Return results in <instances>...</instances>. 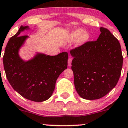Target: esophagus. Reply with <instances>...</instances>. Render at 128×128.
Masks as SVG:
<instances>
[{
  "mask_svg": "<svg viewBox=\"0 0 128 128\" xmlns=\"http://www.w3.org/2000/svg\"><path fill=\"white\" fill-rule=\"evenodd\" d=\"M72 61V59L71 58H69V59H68V66H71Z\"/></svg>",
  "mask_w": 128,
  "mask_h": 128,
  "instance_id": "obj_1",
  "label": "esophagus"
}]
</instances>
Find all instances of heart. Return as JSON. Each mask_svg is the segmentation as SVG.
Instances as JSON below:
<instances>
[{
	"label": "heart",
	"instance_id": "b5f03b06",
	"mask_svg": "<svg viewBox=\"0 0 128 128\" xmlns=\"http://www.w3.org/2000/svg\"><path fill=\"white\" fill-rule=\"evenodd\" d=\"M89 38L90 35L87 31H84L82 29H76L70 32L66 38V41L69 42H72L77 40L76 45L80 46L86 42Z\"/></svg>",
	"mask_w": 128,
	"mask_h": 128
}]
</instances>
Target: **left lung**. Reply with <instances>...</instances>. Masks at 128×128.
Here are the masks:
<instances>
[{"instance_id": "1", "label": "left lung", "mask_w": 128, "mask_h": 128, "mask_svg": "<svg viewBox=\"0 0 128 128\" xmlns=\"http://www.w3.org/2000/svg\"><path fill=\"white\" fill-rule=\"evenodd\" d=\"M100 31L97 40L70 52L75 88L82 98L90 100L101 98L114 88L123 64L118 40L106 28Z\"/></svg>"}]
</instances>
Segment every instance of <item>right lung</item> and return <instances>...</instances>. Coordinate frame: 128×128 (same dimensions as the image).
<instances>
[{
	"label": "right lung",
	"instance_id": "obj_1",
	"mask_svg": "<svg viewBox=\"0 0 128 128\" xmlns=\"http://www.w3.org/2000/svg\"><path fill=\"white\" fill-rule=\"evenodd\" d=\"M28 26H21L10 38L3 58L6 78L14 90L29 100L42 102L53 93L57 78L68 68V54L63 52L55 56L37 54L34 58L24 61L19 56V49L27 36H20Z\"/></svg>",
	"mask_w": 128,
	"mask_h": 128
}]
</instances>
